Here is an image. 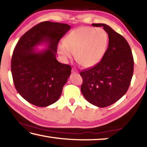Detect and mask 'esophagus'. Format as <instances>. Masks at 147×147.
<instances>
[{
  "label": "esophagus",
  "mask_w": 147,
  "mask_h": 147,
  "mask_svg": "<svg viewBox=\"0 0 147 147\" xmlns=\"http://www.w3.org/2000/svg\"><path fill=\"white\" fill-rule=\"evenodd\" d=\"M71 72H72V73H78V71H77L76 69H74V68L72 69Z\"/></svg>",
  "instance_id": "obj_1"
}]
</instances>
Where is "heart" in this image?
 <instances>
[{
    "mask_svg": "<svg viewBox=\"0 0 147 147\" xmlns=\"http://www.w3.org/2000/svg\"><path fill=\"white\" fill-rule=\"evenodd\" d=\"M108 37L103 29L81 27L73 30L58 47L59 54L67 60L75 54L77 63L84 67H90L100 61L105 54Z\"/></svg>",
    "mask_w": 147,
    "mask_h": 147,
    "instance_id": "1",
    "label": "heart"
}]
</instances>
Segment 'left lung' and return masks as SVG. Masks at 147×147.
<instances>
[{
    "instance_id": "1",
    "label": "left lung",
    "mask_w": 147,
    "mask_h": 147,
    "mask_svg": "<svg viewBox=\"0 0 147 147\" xmlns=\"http://www.w3.org/2000/svg\"><path fill=\"white\" fill-rule=\"evenodd\" d=\"M92 25L103 27L108 34L109 44L101 61L80 73L83 79L81 91L89 103L104 108L116 102L127 92L133 76L134 58L123 36L107 24Z\"/></svg>"
}]
</instances>
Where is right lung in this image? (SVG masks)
<instances>
[{
	"label": "right lung",
	"mask_w": 147,
	"mask_h": 147,
	"mask_svg": "<svg viewBox=\"0 0 147 147\" xmlns=\"http://www.w3.org/2000/svg\"><path fill=\"white\" fill-rule=\"evenodd\" d=\"M71 29L69 24L41 22L17 42L11 58V71L16 90L32 104L46 107L58 100L71 75V67L56 58L58 44ZM42 43L47 49L34 50Z\"/></svg>",
	"instance_id": "right-lung-1"
}]
</instances>
